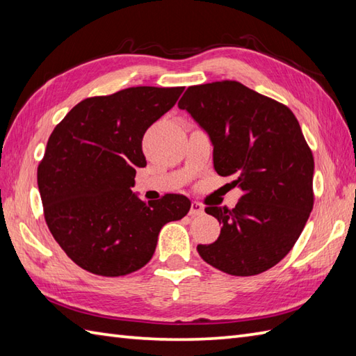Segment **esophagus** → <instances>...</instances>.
<instances>
[{
	"instance_id": "esophagus-1",
	"label": "esophagus",
	"mask_w": 356,
	"mask_h": 356,
	"mask_svg": "<svg viewBox=\"0 0 356 356\" xmlns=\"http://www.w3.org/2000/svg\"><path fill=\"white\" fill-rule=\"evenodd\" d=\"M202 213H203L202 203L193 202V203H191V209H190V216H191V217H195V216H200Z\"/></svg>"
}]
</instances>
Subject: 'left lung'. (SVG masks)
<instances>
[{
	"mask_svg": "<svg viewBox=\"0 0 356 356\" xmlns=\"http://www.w3.org/2000/svg\"><path fill=\"white\" fill-rule=\"evenodd\" d=\"M213 142L217 174L243 194L236 208L208 207L220 236L200 257L229 275L275 266L293 248L314 208V156L293 113L237 81L188 87L179 101Z\"/></svg>",
	"mask_w": 356,
	"mask_h": 356,
	"instance_id": "obj_1",
	"label": "left lung"
}]
</instances>
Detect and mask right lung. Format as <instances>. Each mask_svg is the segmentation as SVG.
<instances>
[{"label":"right lung","instance_id":"1","mask_svg":"<svg viewBox=\"0 0 356 356\" xmlns=\"http://www.w3.org/2000/svg\"><path fill=\"white\" fill-rule=\"evenodd\" d=\"M184 87H130L87 97L51 131L38 165L44 218L70 259L92 274L127 275L151 260L162 226L188 214L185 195L142 202V139Z\"/></svg>","mask_w":356,"mask_h":356}]
</instances>
